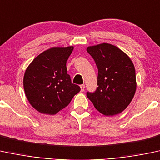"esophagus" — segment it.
<instances>
[{"instance_id":"obj_1","label":"esophagus","mask_w":160,"mask_h":160,"mask_svg":"<svg viewBox=\"0 0 160 160\" xmlns=\"http://www.w3.org/2000/svg\"><path fill=\"white\" fill-rule=\"evenodd\" d=\"M80 88H81V91H85V85H80Z\"/></svg>"}]
</instances>
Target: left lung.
<instances>
[{
    "label": "left lung",
    "mask_w": 160,
    "mask_h": 160,
    "mask_svg": "<svg viewBox=\"0 0 160 160\" xmlns=\"http://www.w3.org/2000/svg\"><path fill=\"white\" fill-rule=\"evenodd\" d=\"M98 69V85L88 98L104 116L122 112L136 91L135 69L129 57L117 47L103 43L87 48Z\"/></svg>",
    "instance_id": "obj_1"
}]
</instances>
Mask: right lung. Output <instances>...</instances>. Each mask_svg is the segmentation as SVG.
<instances>
[{
	"instance_id": "add662e5",
	"label": "right lung",
	"mask_w": 160,
	"mask_h": 160,
	"mask_svg": "<svg viewBox=\"0 0 160 160\" xmlns=\"http://www.w3.org/2000/svg\"><path fill=\"white\" fill-rule=\"evenodd\" d=\"M73 47L51 48L35 57L27 67L23 87L28 102L43 114L55 115L69 105L80 91L67 74L66 61Z\"/></svg>"
}]
</instances>
